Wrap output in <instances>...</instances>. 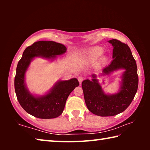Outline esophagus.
<instances>
[{
  "mask_svg": "<svg viewBox=\"0 0 150 150\" xmlns=\"http://www.w3.org/2000/svg\"><path fill=\"white\" fill-rule=\"evenodd\" d=\"M83 80V77H81V76H79V77H78V81H79V82L80 83L82 82Z\"/></svg>",
  "mask_w": 150,
  "mask_h": 150,
  "instance_id": "obj_1",
  "label": "esophagus"
}]
</instances>
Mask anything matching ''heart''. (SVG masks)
Returning a JSON list of instances; mask_svg holds the SVG:
<instances>
[{"mask_svg":"<svg viewBox=\"0 0 150 150\" xmlns=\"http://www.w3.org/2000/svg\"><path fill=\"white\" fill-rule=\"evenodd\" d=\"M103 48L96 47L93 48L92 50H90L89 53H88V57L91 61H95L101 55L103 54ZM107 61V57L106 56H103L100 58L99 61H98V63L99 64H104Z\"/></svg>","mask_w":150,"mask_h":150,"instance_id":"1","label":"heart"}]
</instances>
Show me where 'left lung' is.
I'll use <instances>...</instances> for the list:
<instances>
[{
	"instance_id": "obj_1",
	"label": "left lung",
	"mask_w": 150,
	"mask_h": 150,
	"mask_svg": "<svg viewBox=\"0 0 150 150\" xmlns=\"http://www.w3.org/2000/svg\"><path fill=\"white\" fill-rule=\"evenodd\" d=\"M108 42L113 46V59L104 68L101 76L124 69L118 92L106 93L95 74L92 75L91 80L85 79L82 82L85 101L88 110L99 116H112L122 112L130 105L138 87L137 65L130 47L116 39Z\"/></svg>"
}]
</instances>
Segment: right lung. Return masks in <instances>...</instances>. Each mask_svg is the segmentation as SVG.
<instances>
[{
  "instance_id": "1",
  "label": "right lung",
  "mask_w": 150,
  "mask_h": 150,
  "mask_svg": "<svg viewBox=\"0 0 150 150\" xmlns=\"http://www.w3.org/2000/svg\"><path fill=\"white\" fill-rule=\"evenodd\" d=\"M64 45L53 41H39L26 48L18 63L14 79L15 93L24 110L35 117L42 119L55 118L62 115L70 93L79 83L76 78L67 81L59 80L43 95L32 94L28 88L25 75L29 66L35 57H42L50 62L57 55L65 54Z\"/></svg>"
}]
</instances>
